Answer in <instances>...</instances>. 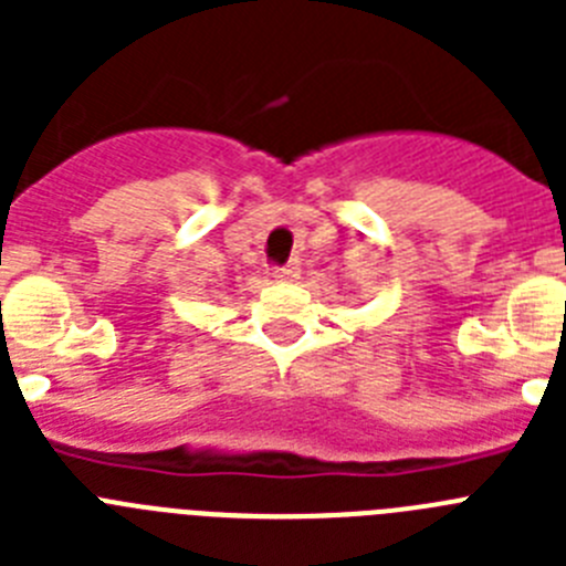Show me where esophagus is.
I'll list each match as a JSON object with an SVG mask.
<instances>
[{"label": "esophagus", "mask_w": 566, "mask_h": 566, "mask_svg": "<svg viewBox=\"0 0 566 566\" xmlns=\"http://www.w3.org/2000/svg\"><path fill=\"white\" fill-rule=\"evenodd\" d=\"M300 274V263L297 260H292V263H286V266L274 269V277L277 280H294Z\"/></svg>", "instance_id": "obj_1"}]
</instances>
